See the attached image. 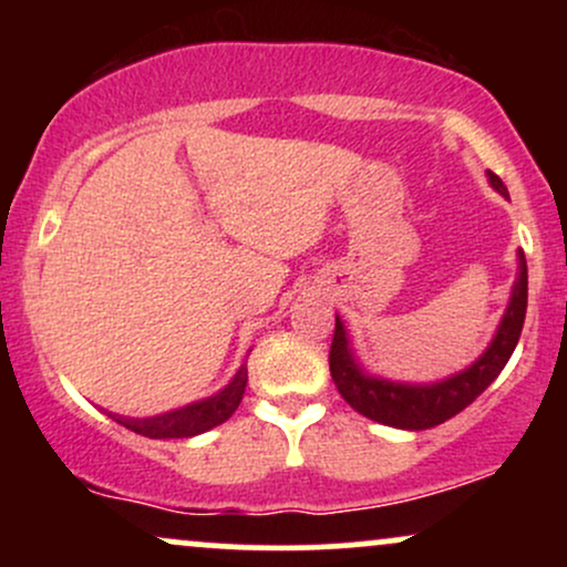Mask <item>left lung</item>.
Returning a JSON list of instances; mask_svg holds the SVG:
<instances>
[{
	"label": "left lung",
	"mask_w": 567,
	"mask_h": 567,
	"mask_svg": "<svg viewBox=\"0 0 567 567\" xmlns=\"http://www.w3.org/2000/svg\"><path fill=\"white\" fill-rule=\"evenodd\" d=\"M487 175H491V186L504 197H509L504 181L496 173ZM525 309H528V266H525V256L519 252V275L517 282H514L509 309L501 320L493 343L470 370L442 383H432V386H405V383L370 379L351 357L343 324L336 317V333L328 357L330 375H333L343 400L365 419L396 429H432L442 421L453 419L466 405H472L498 379V373L509 362L514 347H517L519 333H523Z\"/></svg>",
	"instance_id": "1"
}]
</instances>
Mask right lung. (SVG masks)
Masks as SVG:
<instances>
[{
  "mask_svg": "<svg viewBox=\"0 0 567 567\" xmlns=\"http://www.w3.org/2000/svg\"><path fill=\"white\" fill-rule=\"evenodd\" d=\"M247 383V365L239 368V373L234 375V381L224 392H218L210 400L194 402V405L173 410V413L157 415V419H122L114 415L116 424H122L130 432L143 434L148 440H175V437H194V434L207 432V429L224 424L226 419L239 408L245 394Z\"/></svg>",
  "mask_w": 567,
  "mask_h": 567,
  "instance_id": "obj_1",
  "label": "right lung"
}]
</instances>
